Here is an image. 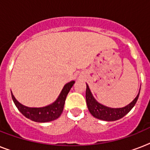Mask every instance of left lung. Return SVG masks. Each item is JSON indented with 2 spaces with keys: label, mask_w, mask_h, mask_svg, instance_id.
Wrapping results in <instances>:
<instances>
[{
  "label": "left lung",
  "mask_w": 150,
  "mask_h": 150,
  "mask_svg": "<svg viewBox=\"0 0 150 150\" xmlns=\"http://www.w3.org/2000/svg\"><path fill=\"white\" fill-rule=\"evenodd\" d=\"M139 92H140V89H139V93L136 96V98L127 106L121 107V108H111V107L106 106L97 102L96 99L93 96L92 93L89 88V86L86 84V105H87L90 112L95 118L105 121H115L122 118L125 115H127L133 109L137 100L139 98Z\"/></svg>",
  "instance_id": "1"
}]
</instances>
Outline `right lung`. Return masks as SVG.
I'll return each instance as SVG.
<instances>
[{
    "instance_id": "right-lung-1",
    "label": "right lung",
    "mask_w": 150,
    "mask_h": 150,
    "mask_svg": "<svg viewBox=\"0 0 150 150\" xmlns=\"http://www.w3.org/2000/svg\"><path fill=\"white\" fill-rule=\"evenodd\" d=\"M75 81L72 80L64 85V88L62 89L60 95L57 99L52 103L51 104L47 105L43 107H28L21 104L16 100L14 96L11 92V96L13 99L15 106L18 110L27 118L30 120L38 122H47L55 120L56 119L60 117L63 110H64V103L68 93L70 92V89L74 84Z\"/></svg>"
}]
</instances>
